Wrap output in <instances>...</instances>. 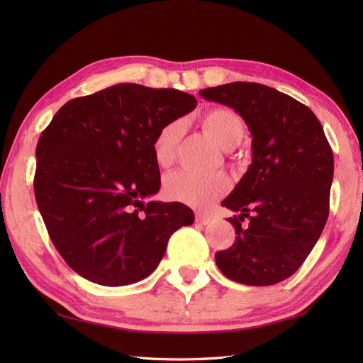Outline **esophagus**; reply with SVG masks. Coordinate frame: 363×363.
<instances>
[{
	"label": "esophagus",
	"mask_w": 363,
	"mask_h": 363,
	"mask_svg": "<svg viewBox=\"0 0 363 363\" xmlns=\"http://www.w3.org/2000/svg\"><path fill=\"white\" fill-rule=\"evenodd\" d=\"M195 221L199 223V225H209V223L212 221V217H209V215L199 212V213L195 215Z\"/></svg>",
	"instance_id": "34e87169"
}]
</instances>
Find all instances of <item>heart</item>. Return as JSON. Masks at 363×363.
<instances>
[{
  "mask_svg": "<svg viewBox=\"0 0 363 363\" xmlns=\"http://www.w3.org/2000/svg\"><path fill=\"white\" fill-rule=\"evenodd\" d=\"M201 126L204 133L217 143L221 150L230 151L243 140L246 126L243 118L228 107H213L203 113ZM184 134L181 120L167 123L159 129L152 140L154 160L160 167H168L176 157V150ZM230 189L226 174L198 176L187 172L168 174L164 181V195L195 209H206L217 201Z\"/></svg>",
  "mask_w": 363,
  "mask_h": 363,
  "instance_id": "b5f03b06",
  "label": "heart"
}]
</instances>
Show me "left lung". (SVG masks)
I'll return each mask as SVG.
<instances>
[{"label":"left lung","mask_w":363,"mask_h":363,"mask_svg":"<svg viewBox=\"0 0 363 363\" xmlns=\"http://www.w3.org/2000/svg\"><path fill=\"white\" fill-rule=\"evenodd\" d=\"M233 107L248 126L252 164L221 203L238 212L235 243L215 254L220 272L246 285L287 279L313 250L329 215L334 154L321 123L295 98L257 82L199 91ZM249 218L248 225L241 221Z\"/></svg>","instance_id":"1"}]
</instances>
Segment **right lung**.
<instances>
[{"label": "right lung", "mask_w": 363, "mask_h": 363, "mask_svg": "<svg viewBox=\"0 0 363 363\" xmlns=\"http://www.w3.org/2000/svg\"><path fill=\"white\" fill-rule=\"evenodd\" d=\"M176 89L117 84L65 103L38 138L34 194L67 265L107 287L145 279L174 230L195 215L181 203L148 201L160 189L152 140L191 112Z\"/></svg>", "instance_id": "right-lung-1"}]
</instances>
